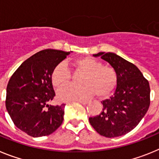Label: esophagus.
I'll return each mask as SVG.
<instances>
[{"label":"esophagus","mask_w":159,"mask_h":159,"mask_svg":"<svg viewBox=\"0 0 159 159\" xmlns=\"http://www.w3.org/2000/svg\"><path fill=\"white\" fill-rule=\"evenodd\" d=\"M78 102H80V103H82V104L84 105H86L88 104V103H89L90 101H87V100H78Z\"/></svg>","instance_id":"obj_1"}]
</instances>
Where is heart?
<instances>
[{
	"label": "heart",
	"mask_w": 159,
	"mask_h": 159,
	"mask_svg": "<svg viewBox=\"0 0 159 159\" xmlns=\"http://www.w3.org/2000/svg\"><path fill=\"white\" fill-rule=\"evenodd\" d=\"M76 72L84 73L80 78L81 86L68 85L71 74L64 63H60L53 69L52 82L58 92L60 100H83L94 95L99 99H106L115 91L119 76L116 70L109 65H102L99 60L91 57H84L74 60Z\"/></svg>",
	"instance_id": "heart-1"
}]
</instances>
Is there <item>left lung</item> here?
<instances>
[{
	"mask_svg": "<svg viewBox=\"0 0 159 159\" xmlns=\"http://www.w3.org/2000/svg\"><path fill=\"white\" fill-rule=\"evenodd\" d=\"M116 70L117 87L110 99L102 101V111L89 118L93 128L100 135L114 138L126 134L137 126L151 103L150 84L134 64L112 52H99Z\"/></svg>",
	"mask_w": 159,
	"mask_h": 159,
	"instance_id": "obj_1",
	"label": "left lung"
}]
</instances>
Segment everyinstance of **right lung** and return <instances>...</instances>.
Masks as SVG:
<instances>
[{"mask_svg": "<svg viewBox=\"0 0 159 159\" xmlns=\"http://www.w3.org/2000/svg\"><path fill=\"white\" fill-rule=\"evenodd\" d=\"M69 54L42 50L22 63L8 81L7 111L15 126L32 137L49 135L62 124L65 104H50L56 96L52 73Z\"/></svg>", "mask_w": 159, "mask_h": 159, "instance_id": "right-lung-1", "label": "right lung"}]
</instances>
